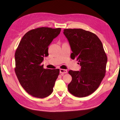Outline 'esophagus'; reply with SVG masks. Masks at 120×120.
<instances>
[{"mask_svg": "<svg viewBox=\"0 0 120 120\" xmlns=\"http://www.w3.org/2000/svg\"><path fill=\"white\" fill-rule=\"evenodd\" d=\"M60 73H62V74L67 73V70L64 69H60Z\"/></svg>", "mask_w": 120, "mask_h": 120, "instance_id": "1", "label": "esophagus"}]
</instances>
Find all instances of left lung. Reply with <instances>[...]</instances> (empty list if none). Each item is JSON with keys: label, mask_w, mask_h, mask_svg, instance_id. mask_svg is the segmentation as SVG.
Segmentation results:
<instances>
[{"label": "left lung", "mask_w": 120, "mask_h": 120, "mask_svg": "<svg viewBox=\"0 0 120 120\" xmlns=\"http://www.w3.org/2000/svg\"><path fill=\"white\" fill-rule=\"evenodd\" d=\"M64 34L72 52L71 58L81 66L80 71H68L72 80L68 90L76 97L87 96L98 88L105 75L107 57L102 43L95 34L82 29H66Z\"/></svg>", "instance_id": "left-lung-1"}]
</instances>
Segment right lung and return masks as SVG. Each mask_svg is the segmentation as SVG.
<instances>
[{
  "instance_id": "right-lung-1",
  "label": "right lung",
  "mask_w": 120,
  "mask_h": 120,
  "mask_svg": "<svg viewBox=\"0 0 120 120\" xmlns=\"http://www.w3.org/2000/svg\"><path fill=\"white\" fill-rule=\"evenodd\" d=\"M61 28L40 27L27 32L15 54V72L22 87L31 95L47 97L53 91L60 69H45L44 56H49L48 46L58 36Z\"/></svg>"
}]
</instances>
